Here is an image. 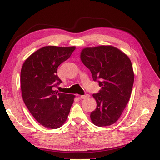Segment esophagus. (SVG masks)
<instances>
[{
	"label": "esophagus",
	"instance_id": "1",
	"mask_svg": "<svg viewBox=\"0 0 160 160\" xmlns=\"http://www.w3.org/2000/svg\"><path fill=\"white\" fill-rule=\"evenodd\" d=\"M81 99H87V98L88 97V94H86V95H81L79 97Z\"/></svg>",
	"mask_w": 160,
	"mask_h": 160
}]
</instances>
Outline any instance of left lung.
Returning a JSON list of instances; mask_svg holds the SVG:
<instances>
[{"label":"left lung","instance_id":"1","mask_svg":"<svg viewBox=\"0 0 160 160\" xmlns=\"http://www.w3.org/2000/svg\"><path fill=\"white\" fill-rule=\"evenodd\" d=\"M81 60L91 71L94 81L100 80L101 90L93 94L97 108L91 112V120L98 127L114 124L128 103L134 74L129 58L112 46L84 48Z\"/></svg>","mask_w":160,"mask_h":160}]
</instances>
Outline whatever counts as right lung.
<instances>
[{"label": "right lung", "instance_id": "add662e5", "mask_svg": "<svg viewBox=\"0 0 160 160\" xmlns=\"http://www.w3.org/2000/svg\"><path fill=\"white\" fill-rule=\"evenodd\" d=\"M75 46H44L28 56L21 72L22 97L29 112L42 126L58 129L64 124L75 96L60 93L57 68L70 57Z\"/></svg>", "mask_w": 160, "mask_h": 160}]
</instances>
